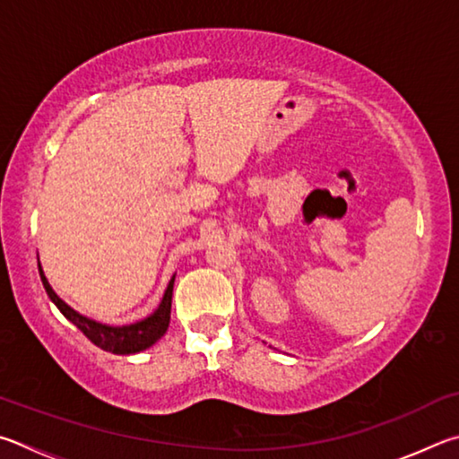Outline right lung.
<instances>
[{"label":"right lung","instance_id":"add662e5","mask_svg":"<svg viewBox=\"0 0 459 459\" xmlns=\"http://www.w3.org/2000/svg\"><path fill=\"white\" fill-rule=\"evenodd\" d=\"M38 270H39V278H42L46 292L50 296V300L58 307V310L70 320L72 325L78 326L80 331L84 333L88 341H92L96 347H100L102 351L115 352V355H133V352H141L144 349H149L151 344H155L160 336L167 333L169 320H171V299H173L175 276L171 278V282H169L159 308L152 312L151 316L143 318L134 325L108 326V325H100L96 323V320L86 318L74 308H70L68 304L52 290V286L46 280L44 270L39 264H38Z\"/></svg>","mask_w":459,"mask_h":459}]
</instances>
